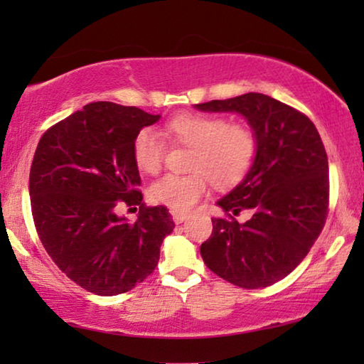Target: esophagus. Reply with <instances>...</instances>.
Wrapping results in <instances>:
<instances>
[{
    "mask_svg": "<svg viewBox=\"0 0 364 364\" xmlns=\"http://www.w3.org/2000/svg\"><path fill=\"white\" fill-rule=\"evenodd\" d=\"M171 217H173V221L176 225H180V223H183L184 220L189 218V213H186V212H171Z\"/></svg>",
    "mask_w": 364,
    "mask_h": 364,
    "instance_id": "34e87169",
    "label": "esophagus"
}]
</instances>
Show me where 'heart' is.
Segmentation results:
<instances>
[{
    "label": "heart",
    "mask_w": 364,
    "mask_h": 364,
    "mask_svg": "<svg viewBox=\"0 0 364 364\" xmlns=\"http://www.w3.org/2000/svg\"><path fill=\"white\" fill-rule=\"evenodd\" d=\"M164 132L173 143L193 149L189 175H165L152 183L151 199L175 212L193 208L207 193L208 181L231 188L247 175L255 156V136L244 123H228L208 114H180L165 123ZM133 160L139 171L156 175L164 164L165 143L152 128H143L133 139Z\"/></svg>",
    "instance_id": "heart-1"
}]
</instances>
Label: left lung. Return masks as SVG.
Segmentation results:
<instances>
[{
    "instance_id": "left-lung-1",
    "label": "left lung",
    "mask_w": 364,
    "mask_h": 364,
    "mask_svg": "<svg viewBox=\"0 0 364 364\" xmlns=\"http://www.w3.org/2000/svg\"><path fill=\"white\" fill-rule=\"evenodd\" d=\"M202 112H236L255 136V157L236 188L217 202L230 218H212L200 255L215 274L244 289L274 284L304 260L329 205V165L313 122L262 93L196 104ZM241 210L245 224L232 218Z\"/></svg>"
}]
</instances>
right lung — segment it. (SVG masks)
Segmentation results:
<instances>
[{
	"label": "right lung",
	"instance_id": "add662e5",
	"mask_svg": "<svg viewBox=\"0 0 364 364\" xmlns=\"http://www.w3.org/2000/svg\"><path fill=\"white\" fill-rule=\"evenodd\" d=\"M160 115L97 101L43 134L30 168V204L43 247L73 282L96 295L132 291L157 267L173 231L167 207H146L133 139ZM122 205L140 207L130 224Z\"/></svg>",
	"mask_w": 364,
	"mask_h": 364
}]
</instances>
